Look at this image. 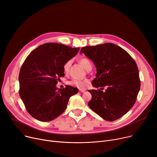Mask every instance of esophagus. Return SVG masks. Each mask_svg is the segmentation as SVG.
<instances>
[{
	"label": "esophagus",
	"instance_id": "obj_1",
	"mask_svg": "<svg viewBox=\"0 0 157 157\" xmlns=\"http://www.w3.org/2000/svg\"><path fill=\"white\" fill-rule=\"evenodd\" d=\"M79 92L82 93V92H85V90H79Z\"/></svg>",
	"mask_w": 157,
	"mask_h": 157
}]
</instances>
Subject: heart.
<instances>
[{"label":"heart","mask_w":157,"mask_h":157,"mask_svg":"<svg viewBox=\"0 0 157 157\" xmlns=\"http://www.w3.org/2000/svg\"><path fill=\"white\" fill-rule=\"evenodd\" d=\"M79 62L82 65L85 69L86 70L88 68L92 67V63L90 61L89 59H88L86 58H82L79 59ZM72 63V61L69 60L63 65V71L65 73H68L69 72L70 70V67L71 66ZM88 83H89V81L88 79H72L71 80L69 84L74 86L75 87H77L78 88H79V89H84L88 85Z\"/></svg>","instance_id":"heart-1"}]
</instances>
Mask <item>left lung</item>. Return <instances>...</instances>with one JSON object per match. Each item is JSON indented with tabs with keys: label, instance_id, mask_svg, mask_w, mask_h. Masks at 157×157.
<instances>
[{
	"label": "left lung",
	"instance_id": "obj_1",
	"mask_svg": "<svg viewBox=\"0 0 157 157\" xmlns=\"http://www.w3.org/2000/svg\"><path fill=\"white\" fill-rule=\"evenodd\" d=\"M80 52L97 68L92 85L99 89L88 90L92 94L88 106L106 121L121 118L133 106L140 90L137 63L125 50L111 43L86 46Z\"/></svg>",
	"mask_w": 157,
	"mask_h": 157
}]
</instances>
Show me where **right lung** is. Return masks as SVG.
Here are the masks:
<instances>
[{
    "label": "right lung",
    "instance_id": "right-lung-1",
    "mask_svg": "<svg viewBox=\"0 0 157 157\" xmlns=\"http://www.w3.org/2000/svg\"><path fill=\"white\" fill-rule=\"evenodd\" d=\"M79 48L47 43L33 50L25 59L19 73V94L28 112L35 119L51 121L62 114L69 98L78 92L69 85H56L65 76L63 65L76 56Z\"/></svg>",
    "mask_w": 157,
    "mask_h": 157
}]
</instances>
